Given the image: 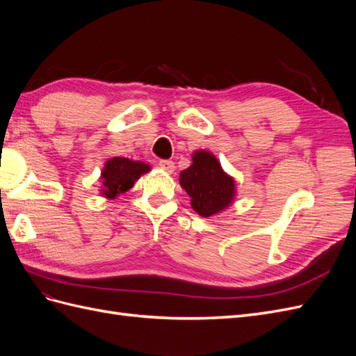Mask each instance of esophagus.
Masks as SVG:
<instances>
[{
    "label": "esophagus",
    "mask_w": 356,
    "mask_h": 356,
    "mask_svg": "<svg viewBox=\"0 0 356 356\" xmlns=\"http://www.w3.org/2000/svg\"><path fill=\"white\" fill-rule=\"evenodd\" d=\"M159 166L163 169L165 172H168V174H172V172L175 170V163L172 160H160Z\"/></svg>",
    "instance_id": "obj_1"
}]
</instances>
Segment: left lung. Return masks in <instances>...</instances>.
Instances as JSON below:
<instances>
[{
  "label": "left lung",
  "instance_id": "left-lung-1",
  "mask_svg": "<svg viewBox=\"0 0 356 356\" xmlns=\"http://www.w3.org/2000/svg\"><path fill=\"white\" fill-rule=\"evenodd\" d=\"M191 157L193 163L179 174V184L190 196L191 208L203 218L227 209L236 197L234 178L207 149H197Z\"/></svg>",
  "mask_w": 356,
  "mask_h": 356
}]
</instances>
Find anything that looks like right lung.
Here are the masks:
<instances>
[{"label":"right lung","mask_w":356,"mask_h":356,"mask_svg":"<svg viewBox=\"0 0 356 356\" xmlns=\"http://www.w3.org/2000/svg\"><path fill=\"white\" fill-rule=\"evenodd\" d=\"M152 170L149 165L127 157H113L105 161L101 172V195L106 199H115L122 193L134 187L135 182L147 172Z\"/></svg>","instance_id":"right-lung-1"}]
</instances>
